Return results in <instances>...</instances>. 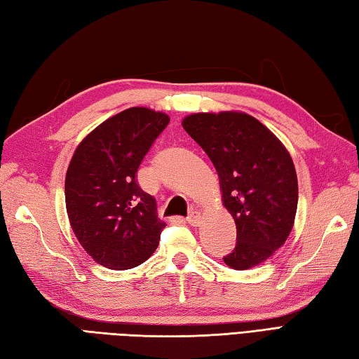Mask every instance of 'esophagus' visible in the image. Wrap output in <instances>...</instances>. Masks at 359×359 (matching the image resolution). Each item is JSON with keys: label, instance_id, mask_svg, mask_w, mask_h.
Returning <instances> with one entry per match:
<instances>
[{"label": "esophagus", "instance_id": "obj_1", "mask_svg": "<svg viewBox=\"0 0 359 359\" xmlns=\"http://www.w3.org/2000/svg\"><path fill=\"white\" fill-rule=\"evenodd\" d=\"M200 220H201L200 212H190V215L187 217V223H189L190 226H196V224L200 223Z\"/></svg>", "mask_w": 359, "mask_h": 359}]
</instances>
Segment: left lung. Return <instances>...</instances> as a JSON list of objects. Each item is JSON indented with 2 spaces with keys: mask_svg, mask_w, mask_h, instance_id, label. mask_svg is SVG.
Here are the masks:
<instances>
[{
  "mask_svg": "<svg viewBox=\"0 0 359 359\" xmlns=\"http://www.w3.org/2000/svg\"><path fill=\"white\" fill-rule=\"evenodd\" d=\"M182 128L214 164L223 204L237 226L236 248L224 263L238 271L260 265L294 224L297 177L288 150L262 122L240 111L189 114Z\"/></svg>",
  "mask_w": 359,
  "mask_h": 359,
  "instance_id": "left-lung-1",
  "label": "left lung"
}]
</instances>
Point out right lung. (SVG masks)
<instances>
[{
	"instance_id": "obj_1",
	"label": "right lung",
	"mask_w": 359,
	"mask_h": 359,
	"mask_svg": "<svg viewBox=\"0 0 359 359\" xmlns=\"http://www.w3.org/2000/svg\"><path fill=\"white\" fill-rule=\"evenodd\" d=\"M170 118L133 107L94 128L72 155L65 180L67 212L79 243L108 269H130L155 252L165 223L136 172Z\"/></svg>"
}]
</instances>
